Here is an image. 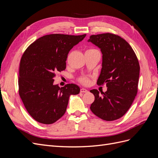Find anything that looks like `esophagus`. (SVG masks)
I'll use <instances>...</instances> for the list:
<instances>
[{
	"label": "esophagus",
	"instance_id": "obj_1",
	"mask_svg": "<svg viewBox=\"0 0 158 158\" xmlns=\"http://www.w3.org/2000/svg\"><path fill=\"white\" fill-rule=\"evenodd\" d=\"M80 92L81 93H87V92H88V89H85V88H81Z\"/></svg>",
	"mask_w": 158,
	"mask_h": 158
}]
</instances>
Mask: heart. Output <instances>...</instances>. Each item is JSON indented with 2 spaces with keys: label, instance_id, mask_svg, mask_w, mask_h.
I'll use <instances>...</instances> for the list:
<instances>
[{
  "label": "heart",
  "instance_id": "heart-1",
  "mask_svg": "<svg viewBox=\"0 0 158 158\" xmlns=\"http://www.w3.org/2000/svg\"><path fill=\"white\" fill-rule=\"evenodd\" d=\"M92 50H94V49H90V50H88V51H92ZM82 82H83L84 84H88L89 83V80L88 79V78H83V79H82Z\"/></svg>",
  "mask_w": 158,
  "mask_h": 158
}]
</instances>
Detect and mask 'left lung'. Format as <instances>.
<instances>
[{"label":"left lung","mask_w":158,"mask_h":158,"mask_svg":"<svg viewBox=\"0 0 158 158\" xmlns=\"http://www.w3.org/2000/svg\"><path fill=\"white\" fill-rule=\"evenodd\" d=\"M97 46L102 54V70L97 84L106 83L107 89L101 92L90 90L95 100L91 111L104 121L122 117L135 99L140 75V65L131 45L120 36L112 33L92 35L88 40Z\"/></svg>","instance_id":"left-lung-1"}]
</instances>
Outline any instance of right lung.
<instances>
[{"label": "right lung", "mask_w": 158, "mask_h": 158, "mask_svg": "<svg viewBox=\"0 0 158 158\" xmlns=\"http://www.w3.org/2000/svg\"><path fill=\"white\" fill-rule=\"evenodd\" d=\"M86 34H50L35 40L23 54L18 71L19 94L30 115L45 125L54 123L66 112L71 95L80 87L54 84L55 74L66 69L69 51Z\"/></svg>", "instance_id": "1"}]
</instances>
